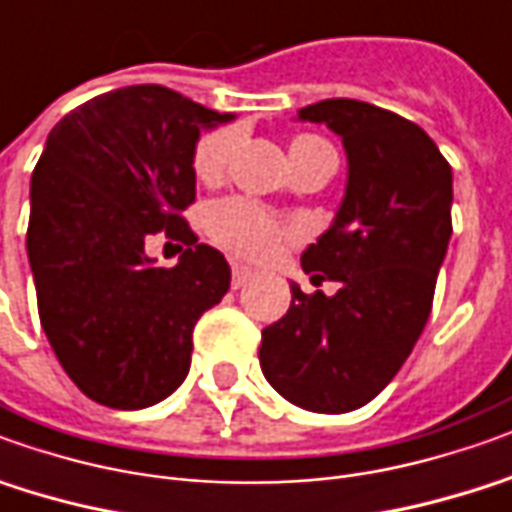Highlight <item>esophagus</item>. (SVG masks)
Returning <instances> with one entry per match:
<instances>
[{
  "mask_svg": "<svg viewBox=\"0 0 512 512\" xmlns=\"http://www.w3.org/2000/svg\"><path fill=\"white\" fill-rule=\"evenodd\" d=\"M250 278H253V270L245 267V264H234V267H231V284H234V290L245 287Z\"/></svg>",
  "mask_w": 512,
  "mask_h": 512,
  "instance_id": "obj_1",
  "label": "esophagus"
}]
</instances>
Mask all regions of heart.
<instances>
[{"label": "heart", "instance_id": "heart-1", "mask_svg": "<svg viewBox=\"0 0 512 512\" xmlns=\"http://www.w3.org/2000/svg\"><path fill=\"white\" fill-rule=\"evenodd\" d=\"M236 142H239L236 128L206 130L192 150V169H195L197 181H220L231 164ZM306 150H331V144L320 136L292 139L290 155L306 153ZM206 228L217 245L253 262L273 259L281 245L290 239V225L248 197H222L217 203H211L206 211Z\"/></svg>", "mask_w": 512, "mask_h": 512}]
</instances>
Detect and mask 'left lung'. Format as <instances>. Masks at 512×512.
I'll use <instances>...</instances> for the list:
<instances>
[{
  "mask_svg": "<svg viewBox=\"0 0 512 512\" xmlns=\"http://www.w3.org/2000/svg\"><path fill=\"white\" fill-rule=\"evenodd\" d=\"M298 116L326 122L348 153L337 220L301 256L315 284L340 290L292 284L259 362L287 401L337 415L379 396L424 331L451 239V167L415 122L379 105L323 100Z\"/></svg>",
  "mask_w": 512,
  "mask_h": 512,
  "instance_id": "obj_1",
  "label": "left lung"
}]
</instances>
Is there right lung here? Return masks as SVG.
<instances>
[{
  "mask_svg": "<svg viewBox=\"0 0 512 512\" xmlns=\"http://www.w3.org/2000/svg\"><path fill=\"white\" fill-rule=\"evenodd\" d=\"M228 119L172 88L128 86L49 133L30 181L27 256L49 345L97 404L142 410L175 393L195 323L231 287L225 256L183 220L200 128ZM161 230L182 242L175 268L143 253Z\"/></svg>",
  "mask_w": 512,
  "mask_h": 512,
  "instance_id": "add662e5",
  "label": "right lung"
}]
</instances>
